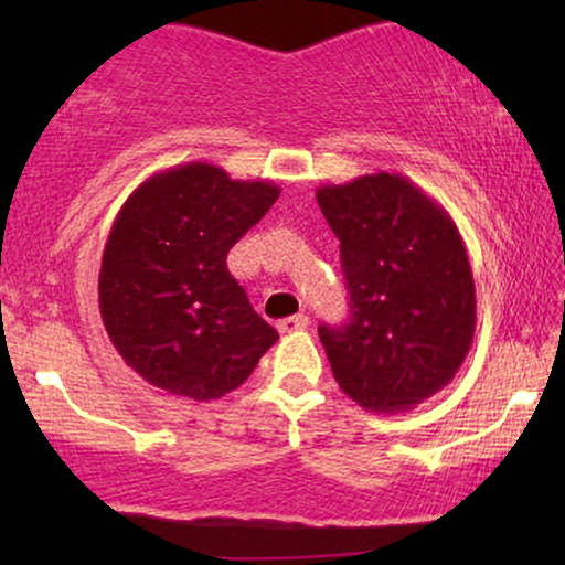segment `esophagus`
Here are the masks:
<instances>
[{
    "label": "esophagus",
    "mask_w": 565,
    "mask_h": 565,
    "mask_svg": "<svg viewBox=\"0 0 565 565\" xmlns=\"http://www.w3.org/2000/svg\"><path fill=\"white\" fill-rule=\"evenodd\" d=\"M308 327V316L306 313H298V316H288V319H282L277 323V329L282 331V334H290V331H300Z\"/></svg>",
    "instance_id": "esophagus-1"
}]
</instances>
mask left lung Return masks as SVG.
<instances>
[{
    "instance_id": "obj_1",
    "label": "left lung",
    "mask_w": 565,
    "mask_h": 565,
    "mask_svg": "<svg viewBox=\"0 0 565 565\" xmlns=\"http://www.w3.org/2000/svg\"><path fill=\"white\" fill-rule=\"evenodd\" d=\"M339 238L352 319L319 337L339 388L375 414L435 396L466 362L476 285L450 213L404 174L316 190Z\"/></svg>"
}]
</instances>
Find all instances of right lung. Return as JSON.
Listing matches in <instances>:
<instances>
[{
  "label": "right lung",
  "instance_id": "1",
  "mask_svg": "<svg viewBox=\"0 0 565 565\" xmlns=\"http://www.w3.org/2000/svg\"><path fill=\"white\" fill-rule=\"evenodd\" d=\"M280 195L207 161L161 169L122 203L99 267V316L143 381L215 401L238 388L277 331L226 267L228 249Z\"/></svg>",
  "mask_w": 565,
  "mask_h": 565
}]
</instances>
